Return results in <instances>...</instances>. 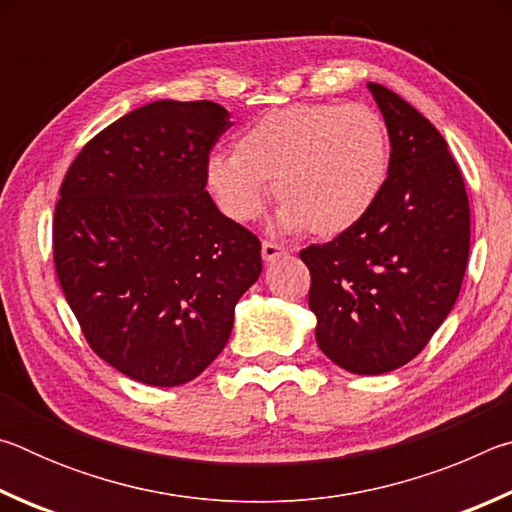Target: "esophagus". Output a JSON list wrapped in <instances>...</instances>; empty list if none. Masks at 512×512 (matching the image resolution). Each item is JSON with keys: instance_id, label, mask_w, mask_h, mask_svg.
Segmentation results:
<instances>
[{"instance_id": "1", "label": "esophagus", "mask_w": 512, "mask_h": 512, "mask_svg": "<svg viewBox=\"0 0 512 512\" xmlns=\"http://www.w3.org/2000/svg\"><path fill=\"white\" fill-rule=\"evenodd\" d=\"M284 253H287V250H284V246L275 244V241H262V257H264V262H273V259H277L280 255H284Z\"/></svg>"}]
</instances>
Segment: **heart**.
<instances>
[{"label":"heart","instance_id":"b5f03b06","mask_svg":"<svg viewBox=\"0 0 512 512\" xmlns=\"http://www.w3.org/2000/svg\"><path fill=\"white\" fill-rule=\"evenodd\" d=\"M391 135L361 103H296L250 121L235 153H212L205 185L219 210L253 223L275 196L284 230L334 237L366 219L391 176Z\"/></svg>","mask_w":512,"mask_h":512}]
</instances>
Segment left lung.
Segmentation results:
<instances>
[{
  "instance_id": "left-lung-1",
  "label": "left lung",
  "mask_w": 512,
  "mask_h": 512,
  "mask_svg": "<svg viewBox=\"0 0 512 512\" xmlns=\"http://www.w3.org/2000/svg\"><path fill=\"white\" fill-rule=\"evenodd\" d=\"M391 135V176L366 219L300 250L316 341L336 366L381 375L418 357L461 291L470 203L445 137L411 103L368 83Z\"/></svg>"
}]
</instances>
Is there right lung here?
Instances as JSON below:
<instances>
[{
    "instance_id": "add662e5",
    "label": "right lung",
    "mask_w": 512,
    "mask_h": 512,
    "mask_svg": "<svg viewBox=\"0 0 512 512\" xmlns=\"http://www.w3.org/2000/svg\"><path fill=\"white\" fill-rule=\"evenodd\" d=\"M230 126L214 101H153L94 135L60 185V289L90 348L142 384L201 375L262 273L259 239L205 192Z\"/></svg>"
}]
</instances>
